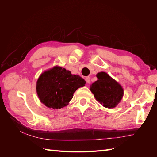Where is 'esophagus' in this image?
<instances>
[{"mask_svg": "<svg viewBox=\"0 0 157 157\" xmlns=\"http://www.w3.org/2000/svg\"><path fill=\"white\" fill-rule=\"evenodd\" d=\"M85 80H86V82L87 84H90V78L89 77H86L85 78Z\"/></svg>", "mask_w": 157, "mask_h": 157, "instance_id": "obj_1", "label": "esophagus"}]
</instances>
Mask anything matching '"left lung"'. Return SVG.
I'll return each instance as SVG.
<instances>
[{
	"label": "left lung",
	"instance_id": "1",
	"mask_svg": "<svg viewBox=\"0 0 157 157\" xmlns=\"http://www.w3.org/2000/svg\"><path fill=\"white\" fill-rule=\"evenodd\" d=\"M96 77L98 80L90 85V91L103 107L109 109L115 107L124 95L122 86L105 72L98 73Z\"/></svg>",
	"mask_w": 157,
	"mask_h": 157
}]
</instances>
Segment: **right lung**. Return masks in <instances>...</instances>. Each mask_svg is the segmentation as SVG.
Here are the masks:
<instances>
[{"label":"right lung","mask_w":157,"mask_h":157,"mask_svg":"<svg viewBox=\"0 0 157 157\" xmlns=\"http://www.w3.org/2000/svg\"><path fill=\"white\" fill-rule=\"evenodd\" d=\"M85 84L79 75H72L70 71L56 65L39 76L36 90L42 103L57 110L67 106L76 90Z\"/></svg>","instance_id":"add662e5"}]
</instances>
